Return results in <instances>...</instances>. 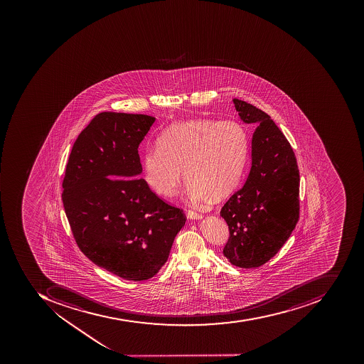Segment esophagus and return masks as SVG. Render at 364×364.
I'll list each match as a JSON object with an SVG mask.
<instances>
[{
  "instance_id": "obj_1",
  "label": "esophagus",
  "mask_w": 364,
  "mask_h": 364,
  "mask_svg": "<svg viewBox=\"0 0 364 364\" xmlns=\"http://www.w3.org/2000/svg\"><path fill=\"white\" fill-rule=\"evenodd\" d=\"M187 217H188L189 220H200V218H203V215H201L200 213L188 210V213H187Z\"/></svg>"
}]
</instances>
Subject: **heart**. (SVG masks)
<instances>
[{
  "mask_svg": "<svg viewBox=\"0 0 364 364\" xmlns=\"http://www.w3.org/2000/svg\"><path fill=\"white\" fill-rule=\"evenodd\" d=\"M245 127L236 120L193 119L160 134L157 147L144 150L146 183L160 196H175L183 173L191 203L220 198L240 183L247 160Z\"/></svg>",
  "mask_w": 364,
  "mask_h": 364,
  "instance_id": "b5f03b06",
  "label": "heart"
}]
</instances>
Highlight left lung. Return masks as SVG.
<instances>
[{"label":"left lung","instance_id":"1","mask_svg":"<svg viewBox=\"0 0 364 364\" xmlns=\"http://www.w3.org/2000/svg\"><path fill=\"white\" fill-rule=\"evenodd\" d=\"M232 101L242 122L257 128L250 175L220 210L230 228L223 253L232 265L259 267L277 254L299 222V171L291 144L271 117L246 101Z\"/></svg>","mask_w":364,"mask_h":364}]
</instances>
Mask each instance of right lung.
I'll list each match as a JSON object with an SVG mask.
<instances>
[{
    "instance_id": "1",
    "label": "right lung",
    "mask_w": 364,
    "mask_h": 364,
    "mask_svg": "<svg viewBox=\"0 0 364 364\" xmlns=\"http://www.w3.org/2000/svg\"><path fill=\"white\" fill-rule=\"evenodd\" d=\"M155 120L97 114L73 144L62 183L65 215L81 252L129 281L159 272L186 223L183 209L168 205L138 177V147Z\"/></svg>"
}]
</instances>
